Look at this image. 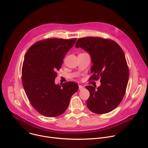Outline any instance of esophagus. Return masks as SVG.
Instances as JSON below:
<instances>
[{"label":"esophagus","mask_w":148,"mask_h":148,"mask_svg":"<svg viewBox=\"0 0 148 148\" xmlns=\"http://www.w3.org/2000/svg\"><path fill=\"white\" fill-rule=\"evenodd\" d=\"M84 88V87L82 86H79V90H82Z\"/></svg>","instance_id":"1"}]
</instances>
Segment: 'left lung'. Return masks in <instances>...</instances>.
<instances>
[{"label": "left lung", "mask_w": 148, "mask_h": 148, "mask_svg": "<svg viewBox=\"0 0 148 148\" xmlns=\"http://www.w3.org/2000/svg\"><path fill=\"white\" fill-rule=\"evenodd\" d=\"M75 47L82 49L91 56L93 65L90 78H101L98 87H86L90 93L87 107L98 114L112 111L122 101L129 79V69L122 49L112 40L93 37L79 38Z\"/></svg>", "instance_id": "obj_1"}]
</instances>
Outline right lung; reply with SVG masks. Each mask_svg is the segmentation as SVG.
Here are the masks:
<instances>
[{
	"mask_svg": "<svg viewBox=\"0 0 148 148\" xmlns=\"http://www.w3.org/2000/svg\"><path fill=\"white\" fill-rule=\"evenodd\" d=\"M77 38H49L33 45L26 53L22 80L32 107L40 114L56 117L67 109L71 96L78 90L74 82L55 84L62 61Z\"/></svg>",
	"mask_w": 148,
	"mask_h": 148,
	"instance_id": "1",
	"label": "right lung"
}]
</instances>
